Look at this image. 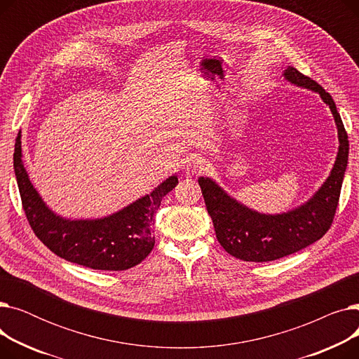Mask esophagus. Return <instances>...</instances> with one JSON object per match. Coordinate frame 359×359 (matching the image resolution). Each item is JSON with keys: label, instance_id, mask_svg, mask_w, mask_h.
Returning <instances> with one entry per match:
<instances>
[{"label": "esophagus", "instance_id": "34e87169", "mask_svg": "<svg viewBox=\"0 0 359 359\" xmlns=\"http://www.w3.org/2000/svg\"><path fill=\"white\" fill-rule=\"evenodd\" d=\"M205 168H206V160L203 157H199V156H195V157L189 158L186 163L187 173L199 175V173L205 172Z\"/></svg>", "mask_w": 359, "mask_h": 359}]
</instances>
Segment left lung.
<instances>
[{
	"label": "left lung",
	"mask_w": 359,
	"mask_h": 359,
	"mask_svg": "<svg viewBox=\"0 0 359 359\" xmlns=\"http://www.w3.org/2000/svg\"><path fill=\"white\" fill-rule=\"evenodd\" d=\"M282 75L298 87L318 93L330 107L337 126L339 151L329 177L311 199L292 211L276 215L253 211L229 196L210 177H199L219 244L225 252L244 262L276 260L322 238L333 222L348 164V134L330 94L297 68L288 67Z\"/></svg>",
	"instance_id": "left-lung-1"
}]
</instances>
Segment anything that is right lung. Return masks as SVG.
<instances>
[{
	"instance_id": "add662e5",
	"label": "right lung",
	"mask_w": 359,
	"mask_h": 359,
	"mask_svg": "<svg viewBox=\"0 0 359 359\" xmlns=\"http://www.w3.org/2000/svg\"><path fill=\"white\" fill-rule=\"evenodd\" d=\"M22 135L14 145V173L27 221L45 246L68 262L99 271H125L137 266L153 250V217L161 199L176 187L170 176L126 208L100 219H67L52 212L29 180L22 161Z\"/></svg>"
}]
</instances>
